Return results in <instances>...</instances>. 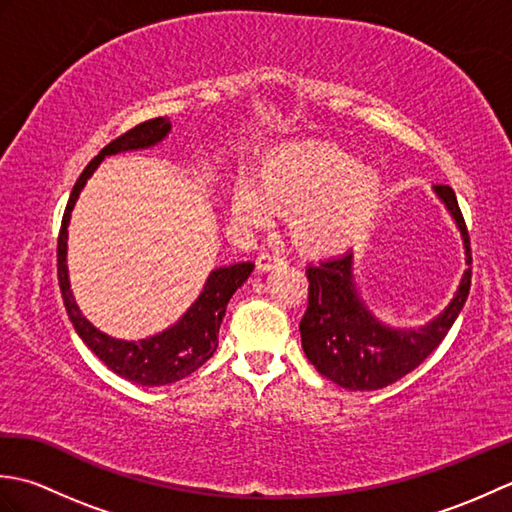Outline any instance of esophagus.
<instances>
[{
	"label": "esophagus",
	"mask_w": 512,
	"mask_h": 512,
	"mask_svg": "<svg viewBox=\"0 0 512 512\" xmlns=\"http://www.w3.org/2000/svg\"><path fill=\"white\" fill-rule=\"evenodd\" d=\"M255 264H257V270H259V273H270V270H273V268H277V266L284 264V259L277 257V255H273V253H259Z\"/></svg>",
	"instance_id": "obj_1"
}]
</instances>
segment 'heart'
<instances>
[{"label":"heart","instance_id":"1","mask_svg":"<svg viewBox=\"0 0 512 512\" xmlns=\"http://www.w3.org/2000/svg\"><path fill=\"white\" fill-rule=\"evenodd\" d=\"M383 204V176L330 140L277 145L259 158L255 180H237L228 209L239 224L266 226L288 211V233L310 255H336L361 244Z\"/></svg>","mask_w":512,"mask_h":512}]
</instances>
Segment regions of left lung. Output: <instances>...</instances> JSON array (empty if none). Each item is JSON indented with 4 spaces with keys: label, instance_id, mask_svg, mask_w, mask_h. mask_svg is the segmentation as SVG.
I'll list each match as a JSON object with an SVG mask.
<instances>
[{
    "label": "left lung",
    "instance_id": "left-lung-1",
    "mask_svg": "<svg viewBox=\"0 0 512 512\" xmlns=\"http://www.w3.org/2000/svg\"><path fill=\"white\" fill-rule=\"evenodd\" d=\"M433 193L453 217L462 235L466 264L471 246L458 198L447 184ZM308 310L299 323L301 347L317 372L352 391H374L396 383L416 369L442 343L464 308L471 288V268L464 270L449 306L418 328H394L367 308L354 275V253L308 266Z\"/></svg>",
    "mask_w": 512,
    "mask_h": 512
}]
</instances>
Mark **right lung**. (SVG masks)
<instances>
[{
  "label": "right lung",
  "mask_w": 512,
  "mask_h": 512,
  "mask_svg": "<svg viewBox=\"0 0 512 512\" xmlns=\"http://www.w3.org/2000/svg\"><path fill=\"white\" fill-rule=\"evenodd\" d=\"M171 132L169 118H151L129 129L121 138L112 140L110 145L101 149L83 173L76 180L70 193L68 206H65L59 246H57V270H59V286L63 295V306L68 310V317L74 325L76 334L81 336L83 343L101 358V361L112 369L114 374L132 380L136 385L160 387L171 385L184 376L193 374L195 369L202 367L213 352L217 350V334L226 314V306L237 288H242L244 281L253 273V262H239L231 266L213 268L211 275L206 277L198 299L191 303V308L182 317L158 334H151L147 339L125 341L116 339L101 332L83 317V312L76 306V299L70 288L68 275V226L74 211V204L79 200L85 184L92 178V173L99 169L107 156L125 154V151H140L160 145Z\"/></svg>",
  "instance_id": "add662e5"
}]
</instances>
